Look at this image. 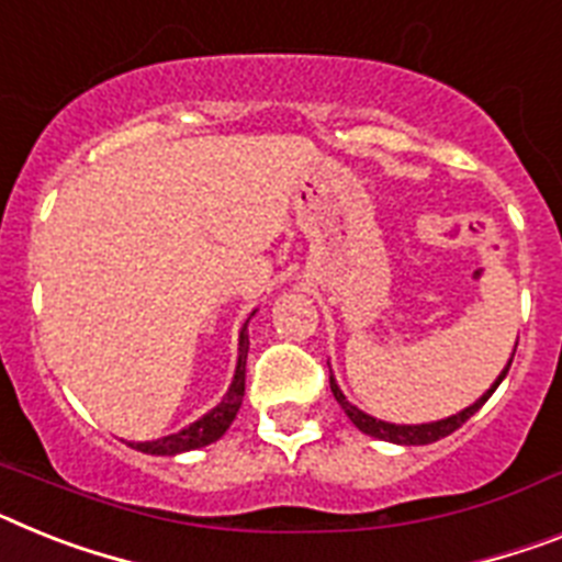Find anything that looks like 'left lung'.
<instances>
[{"label":"left lung","instance_id":"8db88e82","mask_svg":"<svg viewBox=\"0 0 562 562\" xmlns=\"http://www.w3.org/2000/svg\"><path fill=\"white\" fill-rule=\"evenodd\" d=\"M514 351H517V346H514ZM512 360H514V353H512ZM512 360L506 362V369L499 371V376L492 383V389L485 391V394L477 400V403H471L469 408L451 414V417H446V419H434V423H419V426H400V423H385V419H376V417H371V414L360 412V408L348 403L346 394L339 391V385H337V380H334V374H331V391H334V397H337V403L342 405V412L348 414V419H351L353 426L360 428L362 434H369V437H376V440L397 442V446H426V442H437V440H442V437H449L451 431H457V428L463 426V423L471 417V414H477L480 408H483L485 400L492 397L494 391H497V385L503 383V376L508 374V366H512Z\"/></svg>","mask_w":562,"mask_h":562}]
</instances>
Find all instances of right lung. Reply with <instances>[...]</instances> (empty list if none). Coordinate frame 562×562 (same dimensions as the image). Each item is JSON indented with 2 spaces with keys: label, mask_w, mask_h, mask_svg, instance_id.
Instances as JSON below:
<instances>
[{
  "label": "right lung",
  "mask_w": 562,
  "mask_h": 562,
  "mask_svg": "<svg viewBox=\"0 0 562 562\" xmlns=\"http://www.w3.org/2000/svg\"><path fill=\"white\" fill-rule=\"evenodd\" d=\"M248 323L243 325L239 331V360L237 371H234V383H231L228 394H225L220 403L211 408L209 414H202L200 419H193L191 426H186L182 431L168 434V437H159V440L148 442H131V449L143 451V454H157V457H173L182 454V451L202 449V446H211L228 431V426L237 417L239 405L245 397V360H248Z\"/></svg>",
  "instance_id": "right-lung-1"
}]
</instances>
